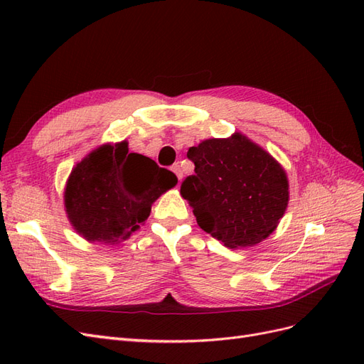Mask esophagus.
I'll list each match as a JSON object with an SVG mask.
<instances>
[{
	"label": "esophagus",
	"mask_w": 364,
	"mask_h": 364,
	"mask_svg": "<svg viewBox=\"0 0 364 364\" xmlns=\"http://www.w3.org/2000/svg\"><path fill=\"white\" fill-rule=\"evenodd\" d=\"M171 171L178 176V179L181 181L182 179V176H183V171H182V168H181V165L179 164H174V165H171Z\"/></svg>",
	"instance_id": "obj_1"
}]
</instances>
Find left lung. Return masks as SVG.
<instances>
[{"label": "left lung", "mask_w": 364, "mask_h": 364, "mask_svg": "<svg viewBox=\"0 0 364 364\" xmlns=\"http://www.w3.org/2000/svg\"><path fill=\"white\" fill-rule=\"evenodd\" d=\"M194 174L181 194L197 225L230 249L258 245L277 228L289 203L281 165L246 136L206 139L186 153Z\"/></svg>", "instance_id": "1"}]
</instances>
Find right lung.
<instances>
[{
	"mask_svg": "<svg viewBox=\"0 0 364 364\" xmlns=\"http://www.w3.org/2000/svg\"><path fill=\"white\" fill-rule=\"evenodd\" d=\"M178 183L174 173L127 142L94 150L73 170L65 208L77 232L90 241L126 240L150 215L151 203Z\"/></svg>",
	"mask_w": 364,
	"mask_h": 364,
	"instance_id": "add662e5",
	"label": "right lung"
}]
</instances>
